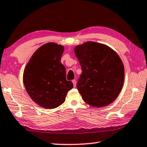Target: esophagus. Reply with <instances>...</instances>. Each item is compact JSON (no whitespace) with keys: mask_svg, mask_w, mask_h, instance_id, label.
Listing matches in <instances>:
<instances>
[{"mask_svg":"<svg viewBox=\"0 0 147 147\" xmlns=\"http://www.w3.org/2000/svg\"><path fill=\"white\" fill-rule=\"evenodd\" d=\"M73 83V85H74V87H76V80H73V81H72Z\"/></svg>","mask_w":147,"mask_h":147,"instance_id":"34e87169","label":"esophagus"}]
</instances>
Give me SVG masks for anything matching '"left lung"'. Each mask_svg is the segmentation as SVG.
<instances>
[{
  "label": "left lung",
  "instance_id": "8db88e82",
  "mask_svg": "<svg viewBox=\"0 0 147 147\" xmlns=\"http://www.w3.org/2000/svg\"><path fill=\"white\" fill-rule=\"evenodd\" d=\"M82 73L77 89L86 103L105 107L119 95L124 86V67L115 50L105 44L88 41L74 47Z\"/></svg>",
  "mask_w": 147,
  "mask_h": 147
}]
</instances>
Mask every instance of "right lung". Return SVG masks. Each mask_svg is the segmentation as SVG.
I'll list each match as a JSON object with an SVG mask.
<instances>
[{
	"label": "right lung",
	"mask_w": 147,
	"mask_h": 147,
	"mask_svg": "<svg viewBox=\"0 0 147 147\" xmlns=\"http://www.w3.org/2000/svg\"><path fill=\"white\" fill-rule=\"evenodd\" d=\"M64 46L48 42L38 48L25 67L23 80L25 90L34 103L47 109L64 103L73 84L66 80L61 63Z\"/></svg>",
	"instance_id": "obj_1"
}]
</instances>
